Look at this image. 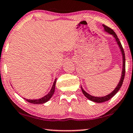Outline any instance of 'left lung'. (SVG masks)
Masks as SVG:
<instances>
[{
    "label": "left lung",
    "instance_id": "obj_1",
    "mask_svg": "<svg viewBox=\"0 0 133 133\" xmlns=\"http://www.w3.org/2000/svg\"><path fill=\"white\" fill-rule=\"evenodd\" d=\"M104 28V30L105 31L108 32L109 34L110 35H112L114 36V38L116 39V41L118 43V45L119 48H120L121 52H122V58H123V68H122V75H121V78L120 79V81H119V83L118 84V86H116V88H115V90H113L112 92H111L110 94H109L106 96H104V97H94V96H92L89 95V94H88L87 92H86L83 89L82 86H81V89H82L83 94H84V96L87 98L89 99V100H91V101L95 102V103H103V102L107 101L109 100L110 98H111L113 96H114L115 94H116L117 92H118V90L120 89V88L121 86L122 85L123 82H124V77H125V53L124 51V49H123L122 44H121L120 41H119V38H118V36L116 34V33L113 31V30L111 29V28H110L109 27L105 26V25L103 24V25Z\"/></svg>",
    "mask_w": 133,
    "mask_h": 133
}]
</instances>
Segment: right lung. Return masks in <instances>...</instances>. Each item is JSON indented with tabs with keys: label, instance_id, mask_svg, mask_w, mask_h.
<instances>
[{
	"label": "right lung",
	"instance_id": "right-lung-1",
	"mask_svg": "<svg viewBox=\"0 0 133 133\" xmlns=\"http://www.w3.org/2000/svg\"><path fill=\"white\" fill-rule=\"evenodd\" d=\"M56 82V78L55 82H54L52 88H51V89L50 90V91L49 92V93L47 95L44 96V97L38 99H28L24 98V99H26L27 101L29 102V103L34 104H43V103H46V102H47L51 98V97H52V95H53L54 92H55Z\"/></svg>",
	"mask_w": 133,
	"mask_h": 133
}]
</instances>
